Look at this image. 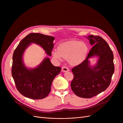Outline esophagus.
<instances>
[{"label":"esophagus","mask_w":123,"mask_h":123,"mask_svg":"<svg viewBox=\"0 0 123 123\" xmlns=\"http://www.w3.org/2000/svg\"><path fill=\"white\" fill-rule=\"evenodd\" d=\"M69 71V69L68 67H67L66 66H63L62 68V71L63 72H68Z\"/></svg>","instance_id":"obj_1"}]
</instances>
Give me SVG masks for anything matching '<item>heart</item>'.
<instances>
[{
  "label": "heart",
  "mask_w": 123,
  "mask_h": 123,
  "mask_svg": "<svg viewBox=\"0 0 123 123\" xmlns=\"http://www.w3.org/2000/svg\"><path fill=\"white\" fill-rule=\"evenodd\" d=\"M89 48L87 45L81 41L71 40L62 43L58 49H54L52 54L56 59L62 60L67 59L72 65H77L83 62L87 55Z\"/></svg>",
  "instance_id": "1"
}]
</instances>
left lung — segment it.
Here are the masks:
<instances>
[{"label":"left lung","instance_id":"left-lung-1","mask_svg":"<svg viewBox=\"0 0 123 123\" xmlns=\"http://www.w3.org/2000/svg\"><path fill=\"white\" fill-rule=\"evenodd\" d=\"M93 46L86 59L72 68L74 78L71 83L73 92L78 97L90 98L104 91L110 84L114 72V55L107 42L99 36L86 37ZM98 59L91 66L90 58Z\"/></svg>","mask_w":123,"mask_h":123}]
</instances>
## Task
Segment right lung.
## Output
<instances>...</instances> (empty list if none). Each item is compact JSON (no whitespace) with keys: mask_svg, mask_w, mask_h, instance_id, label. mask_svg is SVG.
Masks as SVG:
<instances>
[{"mask_svg":"<svg viewBox=\"0 0 123 123\" xmlns=\"http://www.w3.org/2000/svg\"><path fill=\"white\" fill-rule=\"evenodd\" d=\"M54 37L40 33H30L19 43L12 58L11 73L18 91L28 98L37 100L45 98L51 91L55 77L61 68L54 66L49 57H45L39 65L28 68L23 61L24 52L32 43L41 46L48 55L51 56L54 47Z\"/></svg>","mask_w":123,"mask_h":123,"instance_id":"obj_1","label":"right lung"}]
</instances>
